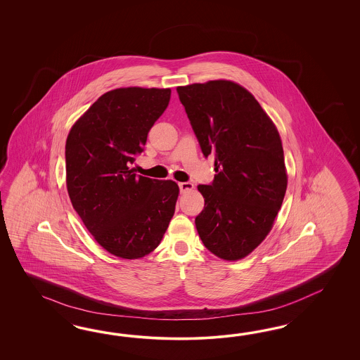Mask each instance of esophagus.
Returning <instances> with one entry per match:
<instances>
[{"mask_svg":"<svg viewBox=\"0 0 360 360\" xmlns=\"http://www.w3.org/2000/svg\"><path fill=\"white\" fill-rule=\"evenodd\" d=\"M194 188V185L191 182H181L179 184V190L181 193H186V191H190Z\"/></svg>","mask_w":360,"mask_h":360,"instance_id":"1","label":"esophagus"}]
</instances>
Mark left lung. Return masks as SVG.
<instances>
[{"label":"left lung","instance_id":"8db88e82","mask_svg":"<svg viewBox=\"0 0 360 360\" xmlns=\"http://www.w3.org/2000/svg\"><path fill=\"white\" fill-rule=\"evenodd\" d=\"M214 181L199 185L195 218L208 251L227 262L248 256L272 229L288 186L283 143L259 101L238 83L210 80L176 88Z\"/></svg>","mask_w":360,"mask_h":360}]
</instances>
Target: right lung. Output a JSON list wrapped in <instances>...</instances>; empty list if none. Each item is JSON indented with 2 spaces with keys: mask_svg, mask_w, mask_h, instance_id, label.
<instances>
[{
  "mask_svg": "<svg viewBox=\"0 0 360 360\" xmlns=\"http://www.w3.org/2000/svg\"><path fill=\"white\" fill-rule=\"evenodd\" d=\"M170 95V88L112 89L74 124L65 141L72 207L98 244L121 259L154 251L174 215L178 185L131 169Z\"/></svg>",
  "mask_w": 360,
  "mask_h": 360,
  "instance_id": "1",
  "label": "right lung"
}]
</instances>
